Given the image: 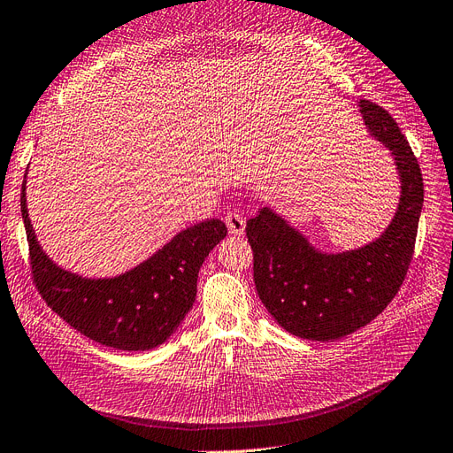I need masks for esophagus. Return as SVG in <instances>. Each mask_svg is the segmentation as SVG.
<instances>
[{
	"mask_svg": "<svg viewBox=\"0 0 453 453\" xmlns=\"http://www.w3.org/2000/svg\"><path fill=\"white\" fill-rule=\"evenodd\" d=\"M225 223L228 226V232L234 236H242L245 232V219L240 213H226Z\"/></svg>",
	"mask_w": 453,
	"mask_h": 453,
	"instance_id": "1",
	"label": "esophagus"
}]
</instances>
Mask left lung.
<instances>
[{
  "mask_svg": "<svg viewBox=\"0 0 453 453\" xmlns=\"http://www.w3.org/2000/svg\"><path fill=\"white\" fill-rule=\"evenodd\" d=\"M359 111L370 135L388 147L401 180L399 205L380 238L325 253L270 208H260L245 226L258 298L298 338L338 340L372 321L399 293L412 260L423 208L418 158L386 109L359 100Z\"/></svg>",
  "mask_w": 453,
  "mask_h": 453,
  "instance_id": "left-lung-1",
  "label": "left lung"
}]
</instances>
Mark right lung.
<instances>
[{"label":"right lung","mask_w":453,"mask_h":453,"mask_svg":"<svg viewBox=\"0 0 453 453\" xmlns=\"http://www.w3.org/2000/svg\"><path fill=\"white\" fill-rule=\"evenodd\" d=\"M20 210L41 296L81 334L125 351L153 349L173 334L195 304L200 266L226 236L223 221L208 219L177 232L153 257L120 276L83 278L41 250L26 205V181Z\"/></svg>","instance_id":"1"}]
</instances>
